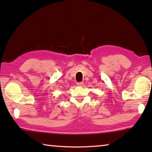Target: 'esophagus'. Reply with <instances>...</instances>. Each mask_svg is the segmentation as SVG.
I'll return each mask as SVG.
<instances>
[{
    "instance_id": "1",
    "label": "esophagus",
    "mask_w": 152,
    "mask_h": 152,
    "mask_svg": "<svg viewBox=\"0 0 152 152\" xmlns=\"http://www.w3.org/2000/svg\"><path fill=\"white\" fill-rule=\"evenodd\" d=\"M83 85V82H79V83H77V86H82Z\"/></svg>"
}]
</instances>
